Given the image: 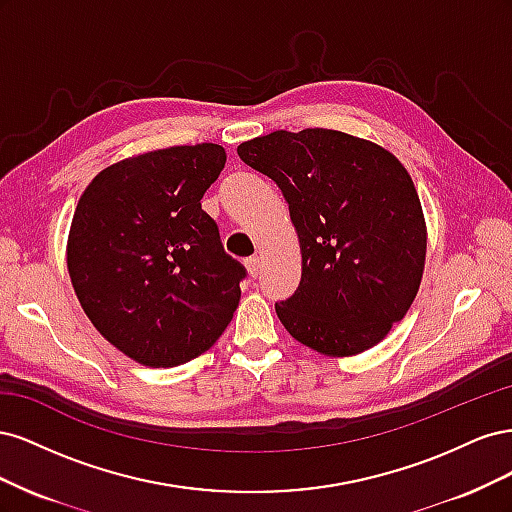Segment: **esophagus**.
I'll return each instance as SVG.
<instances>
[{"mask_svg":"<svg viewBox=\"0 0 512 512\" xmlns=\"http://www.w3.org/2000/svg\"><path fill=\"white\" fill-rule=\"evenodd\" d=\"M245 267H247V273H250L252 277H258L260 273V258L258 256H252L245 260Z\"/></svg>","mask_w":512,"mask_h":512,"instance_id":"esophagus-1","label":"esophagus"}]
</instances>
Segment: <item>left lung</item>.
Instances as JSON below:
<instances>
[{
	"label": "left lung",
	"instance_id": "8db88e82",
	"mask_svg": "<svg viewBox=\"0 0 512 512\" xmlns=\"http://www.w3.org/2000/svg\"><path fill=\"white\" fill-rule=\"evenodd\" d=\"M282 190L303 271L277 318L297 342L352 356L410 309L425 269L427 228L414 183L391 151L346 132L277 130L237 147Z\"/></svg>",
	"mask_w": 512,
	"mask_h": 512
}]
</instances>
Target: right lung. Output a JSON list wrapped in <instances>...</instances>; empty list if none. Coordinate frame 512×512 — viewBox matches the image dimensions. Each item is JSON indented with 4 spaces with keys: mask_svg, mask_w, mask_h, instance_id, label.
Returning <instances> with one entry per match:
<instances>
[{
    "mask_svg": "<svg viewBox=\"0 0 512 512\" xmlns=\"http://www.w3.org/2000/svg\"><path fill=\"white\" fill-rule=\"evenodd\" d=\"M226 151L200 143L121 160L76 205L68 273L91 324L147 367L207 352L239 305L245 267L200 207Z\"/></svg>",
    "mask_w": 512,
    "mask_h": 512,
    "instance_id": "1",
    "label": "right lung"
}]
</instances>
